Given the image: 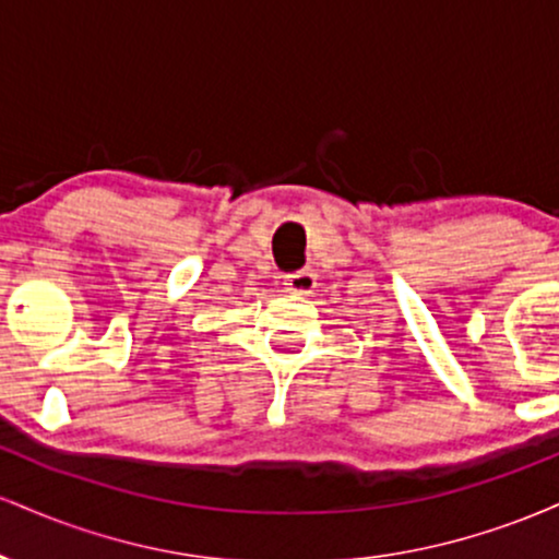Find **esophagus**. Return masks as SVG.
Masks as SVG:
<instances>
[{
  "label": "esophagus",
  "instance_id": "esophagus-1",
  "mask_svg": "<svg viewBox=\"0 0 559 559\" xmlns=\"http://www.w3.org/2000/svg\"><path fill=\"white\" fill-rule=\"evenodd\" d=\"M316 286H318V278H316V273L310 271V267H305V271H297V273H288L284 278L286 292L288 294H299V297L310 294Z\"/></svg>",
  "mask_w": 559,
  "mask_h": 559
}]
</instances>
